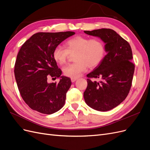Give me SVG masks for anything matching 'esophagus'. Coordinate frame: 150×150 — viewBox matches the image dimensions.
I'll use <instances>...</instances> for the list:
<instances>
[{
    "label": "esophagus",
    "instance_id": "34e87169",
    "mask_svg": "<svg viewBox=\"0 0 150 150\" xmlns=\"http://www.w3.org/2000/svg\"><path fill=\"white\" fill-rule=\"evenodd\" d=\"M78 79V78H71V82L72 83H74V82H75V81Z\"/></svg>",
    "mask_w": 150,
    "mask_h": 150
}]
</instances>
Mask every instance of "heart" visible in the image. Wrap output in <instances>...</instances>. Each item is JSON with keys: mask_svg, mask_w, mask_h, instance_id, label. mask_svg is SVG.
Here are the masks:
<instances>
[{"mask_svg": "<svg viewBox=\"0 0 150 150\" xmlns=\"http://www.w3.org/2000/svg\"><path fill=\"white\" fill-rule=\"evenodd\" d=\"M65 48L57 46L54 49L52 56L59 64L63 65L67 61L69 54H74L75 62L63 67L65 76L78 78L88 67L94 68L103 60L106 53L105 44L99 38L90 39L85 36H76L65 43Z\"/></svg>", "mask_w": 150, "mask_h": 150, "instance_id": "1", "label": "heart"}]
</instances>
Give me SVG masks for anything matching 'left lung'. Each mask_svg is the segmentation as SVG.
Listing matches in <instances>:
<instances>
[{
    "label": "left lung",
    "instance_id": "1",
    "mask_svg": "<svg viewBox=\"0 0 150 150\" xmlns=\"http://www.w3.org/2000/svg\"><path fill=\"white\" fill-rule=\"evenodd\" d=\"M84 33L96 36L105 43L106 55L94 70L87 75L88 86L84 93L86 103L99 111L115 108L128 96L134 71L129 44L110 29H100ZM89 78H100L99 82Z\"/></svg>",
    "mask_w": 150,
    "mask_h": 150
}]
</instances>
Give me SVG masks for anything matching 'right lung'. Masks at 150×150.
<instances>
[{
	"mask_svg": "<svg viewBox=\"0 0 150 150\" xmlns=\"http://www.w3.org/2000/svg\"><path fill=\"white\" fill-rule=\"evenodd\" d=\"M74 34L71 31L38 33L20 49L15 63V78L22 99L32 110L51 115L64 106L71 81L61 76L52 53L59 44ZM49 76L60 78V82L49 83Z\"/></svg>",
	"mask_w": 150,
	"mask_h": 150,
	"instance_id": "obj_1",
	"label": "right lung"
}]
</instances>
